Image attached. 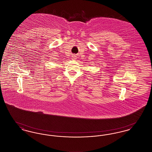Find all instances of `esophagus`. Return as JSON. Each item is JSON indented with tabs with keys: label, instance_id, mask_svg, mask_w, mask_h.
I'll list each match as a JSON object with an SVG mask.
<instances>
[{
	"label": "esophagus",
	"instance_id": "1",
	"mask_svg": "<svg viewBox=\"0 0 152 152\" xmlns=\"http://www.w3.org/2000/svg\"><path fill=\"white\" fill-rule=\"evenodd\" d=\"M72 59L76 60V56L75 55H72Z\"/></svg>",
	"mask_w": 152,
	"mask_h": 152
}]
</instances>
